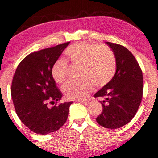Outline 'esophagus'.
<instances>
[{
  "instance_id": "esophagus-1",
  "label": "esophagus",
  "mask_w": 158,
  "mask_h": 158,
  "mask_svg": "<svg viewBox=\"0 0 158 158\" xmlns=\"http://www.w3.org/2000/svg\"><path fill=\"white\" fill-rule=\"evenodd\" d=\"M76 102H80V103H86V102H88V100H86V99H81V100H77L76 101Z\"/></svg>"
}]
</instances>
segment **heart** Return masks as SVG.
I'll return each instance as SVG.
<instances>
[{"label": "heart", "instance_id": "b5f03b06", "mask_svg": "<svg viewBox=\"0 0 158 158\" xmlns=\"http://www.w3.org/2000/svg\"><path fill=\"white\" fill-rule=\"evenodd\" d=\"M68 60L79 66L78 75L81 79L69 81L62 91L70 100L82 99L91 92L94 85L97 88L105 86L113 79L117 62L112 50L105 45L79 42L69 46L65 50ZM68 64L62 59L56 61L51 69L52 79L62 84L67 79Z\"/></svg>", "mask_w": 158, "mask_h": 158}]
</instances>
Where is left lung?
Masks as SVG:
<instances>
[{
    "instance_id": "8db88e82",
    "label": "left lung",
    "mask_w": 158,
    "mask_h": 158,
    "mask_svg": "<svg viewBox=\"0 0 158 158\" xmlns=\"http://www.w3.org/2000/svg\"><path fill=\"white\" fill-rule=\"evenodd\" d=\"M117 62L113 79L94 94L101 97L102 111L96 120L106 128L117 129L128 123L137 114L143 98V78L135 56L126 48L108 42Z\"/></svg>"
}]
</instances>
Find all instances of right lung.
<instances>
[{
	"mask_svg": "<svg viewBox=\"0 0 158 158\" xmlns=\"http://www.w3.org/2000/svg\"><path fill=\"white\" fill-rule=\"evenodd\" d=\"M70 42L43 49L27 56L17 67L11 95L18 117L32 131L48 135L67 121L73 102L56 106L62 94L52 79L51 69ZM49 104L56 105L51 107Z\"/></svg>",
	"mask_w": 158,
	"mask_h": 158,
	"instance_id": "add662e5",
	"label": "right lung"
}]
</instances>
